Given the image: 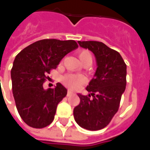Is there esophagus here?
<instances>
[{
  "label": "esophagus",
  "mask_w": 150,
  "mask_h": 150,
  "mask_svg": "<svg viewBox=\"0 0 150 150\" xmlns=\"http://www.w3.org/2000/svg\"><path fill=\"white\" fill-rule=\"evenodd\" d=\"M72 94H73V93H72L71 91H67V96H72Z\"/></svg>",
  "instance_id": "obj_1"
}]
</instances>
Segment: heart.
Instances as JSON below:
<instances>
[{
  "mask_svg": "<svg viewBox=\"0 0 150 150\" xmlns=\"http://www.w3.org/2000/svg\"><path fill=\"white\" fill-rule=\"evenodd\" d=\"M79 58L83 64L92 62V55L88 50H82L79 53ZM62 82L67 87L71 89H78L85 83V79L79 75H64L62 77Z\"/></svg>",
  "mask_w": 150,
  "mask_h": 150,
  "instance_id": "1",
  "label": "heart"
}]
</instances>
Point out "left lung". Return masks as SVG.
I'll return each mask as SVG.
<instances>
[{
  "instance_id": "left-lung-1",
  "label": "left lung",
  "mask_w": 150,
  "mask_h": 150,
  "mask_svg": "<svg viewBox=\"0 0 150 150\" xmlns=\"http://www.w3.org/2000/svg\"><path fill=\"white\" fill-rule=\"evenodd\" d=\"M79 46L93 53L97 69L86 90L78 94L80 103L74 108L76 123L83 129L96 131L105 128L119 109L126 87V64L115 50L96 41H79Z\"/></svg>"
}]
</instances>
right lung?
I'll return each mask as SVG.
<instances>
[{
	"label": "right lung",
	"instance_id": "obj_1",
	"mask_svg": "<svg viewBox=\"0 0 150 150\" xmlns=\"http://www.w3.org/2000/svg\"><path fill=\"white\" fill-rule=\"evenodd\" d=\"M77 47L74 40L42 39L16 56L11 70L12 89L18 113L26 125L42 129L54 120L58 104L67 91L60 83L47 90L42 85L47 74Z\"/></svg>",
	"mask_w": 150,
	"mask_h": 150
}]
</instances>
